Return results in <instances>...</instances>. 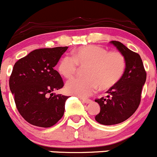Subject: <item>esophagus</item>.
Here are the masks:
<instances>
[{"mask_svg": "<svg viewBox=\"0 0 157 157\" xmlns=\"http://www.w3.org/2000/svg\"><path fill=\"white\" fill-rule=\"evenodd\" d=\"M82 102L85 103H90L92 102V101L90 99H82Z\"/></svg>", "mask_w": 157, "mask_h": 157, "instance_id": "34e87169", "label": "esophagus"}]
</instances>
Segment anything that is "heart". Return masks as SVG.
Returning <instances> with one entry per match:
<instances>
[{
  "mask_svg": "<svg viewBox=\"0 0 157 157\" xmlns=\"http://www.w3.org/2000/svg\"><path fill=\"white\" fill-rule=\"evenodd\" d=\"M81 68L86 67L85 78H72L66 84L67 93L86 98L98 88L108 90L121 81L126 69L125 56L117 51H109L101 46L88 44L79 47L60 59L58 72L65 78H72Z\"/></svg>",
  "mask_w": 157,
  "mask_h": 157,
  "instance_id": "obj_1",
  "label": "heart"
}]
</instances>
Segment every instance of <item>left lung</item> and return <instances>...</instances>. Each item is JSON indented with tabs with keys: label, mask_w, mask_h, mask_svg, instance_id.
Listing matches in <instances>:
<instances>
[{
	"label": "left lung",
	"mask_w": 157,
	"mask_h": 157,
	"mask_svg": "<svg viewBox=\"0 0 157 157\" xmlns=\"http://www.w3.org/2000/svg\"><path fill=\"white\" fill-rule=\"evenodd\" d=\"M111 43L125 56L126 69L120 82L106 91V98L95 100L101 106L95 119L106 125L121 123L134 114L140 105L142 88L147 78L140 55L119 41H112Z\"/></svg>",
	"instance_id": "8db88e82"
}]
</instances>
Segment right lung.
I'll return each instance as SVG.
<instances>
[{
    "instance_id": "right-lung-1",
    "label": "right lung",
    "mask_w": 157,
    "mask_h": 157,
    "mask_svg": "<svg viewBox=\"0 0 157 157\" xmlns=\"http://www.w3.org/2000/svg\"><path fill=\"white\" fill-rule=\"evenodd\" d=\"M67 48L35 50L14 65L10 76V89L19 114L32 125L51 127L63 116L69 97L52 92L64 85L54 67Z\"/></svg>"
}]
</instances>
